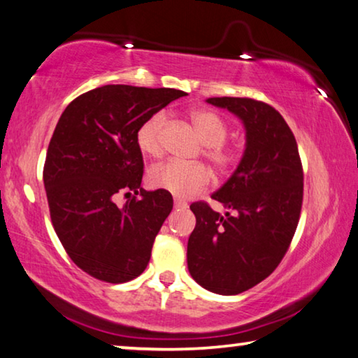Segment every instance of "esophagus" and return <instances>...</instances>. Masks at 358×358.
<instances>
[{
    "label": "esophagus",
    "instance_id": "obj_1",
    "mask_svg": "<svg viewBox=\"0 0 358 358\" xmlns=\"http://www.w3.org/2000/svg\"><path fill=\"white\" fill-rule=\"evenodd\" d=\"M187 208V203L178 200V198H174V209H185Z\"/></svg>",
    "mask_w": 358,
    "mask_h": 358
}]
</instances>
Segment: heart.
I'll use <instances>...</instances> for the list:
<instances>
[{"label": "heart", "instance_id": "heart-1", "mask_svg": "<svg viewBox=\"0 0 358 358\" xmlns=\"http://www.w3.org/2000/svg\"><path fill=\"white\" fill-rule=\"evenodd\" d=\"M190 120L204 144V157L219 173L230 171L238 163L241 152L234 145L225 144L228 134L225 120L209 109H193ZM165 125L166 114L157 113L138 128L136 144L144 155L158 157L162 154V133ZM148 180L155 189L166 190L178 198H190L206 189L210 182V173L201 163L169 160L152 166Z\"/></svg>", "mask_w": 358, "mask_h": 358}]
</instances>
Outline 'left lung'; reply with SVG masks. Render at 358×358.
Instances as JSON below:
<instances>
[{
	"label": "left lung",
	"instance_id": "1",
	"mask_svg": "<svg viewBox=\"0 0 358 358\" xmlns=\"http://www.w3.org/2000/svg\"><path fill=\"white\" fill-rule=\"evenodd\" d=\"M243 122L245 149L230 179L213 193L225 215L193 203L187 244L192 278L209 292L238 295L266 279L294 238L303 203V166L294 133L276 109L252 98H208Z\"/></svg>",
	"mask_w": 358,
	"mask_h": 358
}]
</instances>
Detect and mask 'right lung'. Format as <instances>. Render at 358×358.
<instances>
[{"instance_id": "add662e5", "label": "right lung", "mask_w": 358, "mask_h": 358, "mask_svg": "<svg viewBox=\"0 0 358 358\" xmlns=\"http://www.w3.org/2000/svg\"><path fill=\"white\" fill-rule=\"evenodd\" d=\"M185 95L174 89L104 85L63 110L47 149L44 187L58 239L90 276L120 284L148 266L173 196L141 187L144 162L136 133L150 115ZM131 191L132 200L117 207L116 193Z\"/></svg>"}]
</instances>
